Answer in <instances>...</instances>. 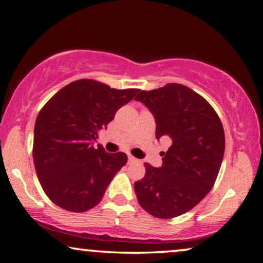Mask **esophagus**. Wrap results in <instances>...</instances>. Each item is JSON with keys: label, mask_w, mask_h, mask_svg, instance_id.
I'll return each mask as SVG.
<instances>
[{"label": "esophagus", "mask_w": 263, "mask_h": 263, "mask_svg": "<svg viewBox=\"0 0 263 263\" xmlns=\"http://www.w3.org/2000/svg\"><path fill=\"white\" fill-rule=\"evenodd\" d=\"M128 162L130 163H133V162H137L138 161V159H136L135 157H133V155H131V154H128Z\"/></svg>", "instance_id": "esophagus-1"}]
</instances>
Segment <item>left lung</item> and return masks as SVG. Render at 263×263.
Returning a JSON list of instances; mask_svg holds the SVG:
<instances>
[{
  "mask_svg": "<svg viewBox=\"0 0 263 263\" xmlns=\"http://www.w3.org/2000/svg\"><path fill=\"white\" fill-rule=\"evenodd\" d=\"M135 100L153 114L158 139H172L161 167L144 163L145 176L135 182L138 202L160 219L183 215L205 197L219 173L225 151L220 118L204 97L180 83L140 90Z\"/></svg>",
  "mask_w": 263,
  "mask_h": 263,
  "instance_id": "obj_1",
  "label": "left lung"
}]
</instances>
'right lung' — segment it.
Masks as SVG:
<instances>
[{
  "label": "right lung",
  "instance_id": "add662e5",
  "mask_svg": "<svg viewBox=\"0 0 263 263\" xmlns=\"http://www.w3.org/2000/svg\"><path fill=\"white\" fill-rule=\"evenodd\" d=\"M139 89H115L96 80L70 82L39 111L33 135V163L47 197L72 212L90 210L103 198L125 153L94 148L92 140Z\"/></svg>",
  "mask_w": 263,
  "mask_h": 263
}]
</instances>
